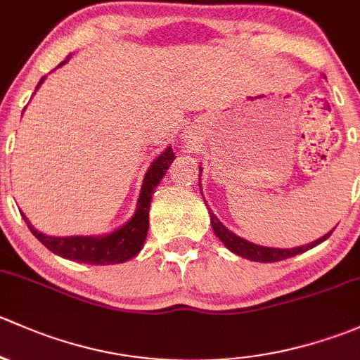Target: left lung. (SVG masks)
Returning a JSON list of instances; mask_svg holds the SVG:
<instances>
[{
	"mask_svg": "<svg viewBox=\"0 0 360 360\" xmlns=\"http://www.w3.org/2000/svg\"><path fill=\"white\" fill-rule=\"evenodd\" d=\"M201 172V169H199ZM210 217H211V227H213L214 234H217L218 239L227 246V250H231L232 253L239 255V257L248 258L251 262H262V263H269V262H281V260H286V258L295 257V255L300 253H305V251L312 250L314 246L321 244L322 240L328 239L331 236V232L335 231L333 229L331 232H328L326 236L319 237L317 240L314 243L305 244V246H298V248H291V250H281V248H265V246H258V244L250 243V240L243 239V237L236 236L234 232L229 231L224 224L217 218V214L211 213L210 210Z\"/></svg>",
	"mask_w": 360,
	"mask_h": 360,
	"instance_id": "8db88e82",
	"label": "left lung"
}]
</instances>
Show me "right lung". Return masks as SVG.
Instances as JSON below:
<instances>
[{"instance_id": "add662e5", "label": "right lung", "mask_w": 360, "mask_h": 360, "mask_svg": "<svg viewBox=\"0 0 360 360\" xmlns=\"http://www.w3.org/2000/svg\"><path fill=\"white\" fill-rule=\"evenodd\" d=\"M62 62L60 65H64ZM44 77L38 83L36 90L43 84ZM175 154L172 147H166V150L159 158H155L150 165L149 172L143 179L142 191H140L136 211L124 225L112 231L105 236H69V237H53L41 234L31 225V221L24 217L25 224L31 229L36 239L46 246L51 253L58 255L62 258H68L72 262L90 263V265H112V263H123L129 258L136 257L146 243L147 231H149V207L153 201L154 188L166 175V169L172 166Z\"/></svg>"}]
</instances>
